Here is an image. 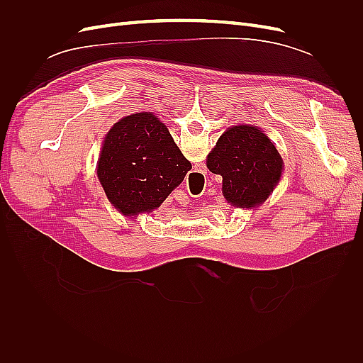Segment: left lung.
Wrapping results in <instances>:
<instances>
[{
  "instance_id": "1",
  "label": "left lung",
  "mask_w": 363,
  "mask_h": 363,
  "mask_svg": "<svg viewBox=\"0 0 363 363\" xmlns=\"http://www.w3.org/2000/svg\"><path fill=\"white\" fill-rule=\"evenodd\" d=\"M206 164L223 177L224 199L240 208L265 203L283 172L281 156L271 139L256 125L247 124L225 130Z\"/></svg>"
}]
</instances>
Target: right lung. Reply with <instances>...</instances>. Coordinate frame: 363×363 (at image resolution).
<instances>
[{
	"label": "right lung",
	"instance_id": "1",
	"mask_svg": "<svg viewBox=\"0 0 363 363\" xmlns=\"http://www.w3.org/2000/svg\"><path fill=\"white\" fill-rule=\"evenodd\" d=\"M191 168L167 125L156 115L140 112L108 130L96 174L116 211L135 216L157 208Z\"/></svg>",
	"mask_w": 363,
	"mask_h": 363
}]
</instances>
